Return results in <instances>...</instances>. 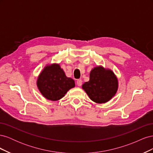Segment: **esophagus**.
Masks as SVG:
<instances>
[{"mask_svg":"<svg viewBox=\"0 0 153 153\" xmlns=\"http://www.w3.org/2000/svg\"><path fill=\"white\" fill-rule=\"evenodd\" d=\"M76 84H77L78 86L80 87V86L82 85V80L81 79L77 80V81H76Z\"/></svg>","mask_w":153,"mask_h":153,"instance_id":"34e87169","label":"esophagus"}]
</instances>
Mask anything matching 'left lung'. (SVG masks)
<instances>
[{
  "label": "left lung",
  "instance_id": "left-lung-1",
  "mask_svg": "<svg viewBox=\"0 0 153 153\" xmlns=\"http://www.w3.org/2000/svg\"><path fill=\"white\" fill-rule=\"evenodd\" d=\"M118 87V80L114 73L98 66L92 69L89 80L82 85V89L94 102L105 103L115 95Z\"/></svg>",
  "mask_w": 153,
  "mask_h": 153
}]
</instances>
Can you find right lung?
<instances>
[{"label": "right lung", "mask_w": 153, "mask_h": 153, "mask_svg": "<svg viewBox=\"0 0 153 153\" xmlns=\"http://www.w3.org/2000/svg\"><path fill=\"white\" fill-rule=\"evenodd\" d=\"M37 86L46 99L55 101L62 98L75 84L71 78L66 76L59 64L53 63L47 64L41 71Z\"/></svg>", "instance_id": "1"}]
</instances>
